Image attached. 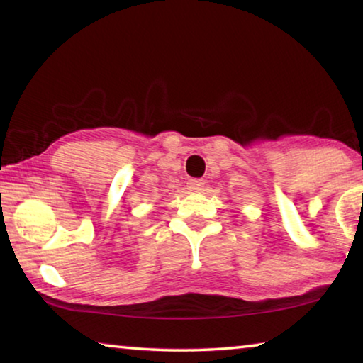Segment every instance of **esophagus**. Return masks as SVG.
<instances>
[{"mask_svg": "<svg viewBox=\"0 0 363 363\" xmlns=\"http://www.w3.org/2000/svg\"><path fill=\"white\" fill-rule=\"evenodd\" d=\"M205 181L203 179H189L187 181V189L194 190V192H199V190H203Z\"/></svg>", "mask_w": 363, "mask_h": 363, "instance_id": "34e87169", "label": "esophagus"}]
</instances>
